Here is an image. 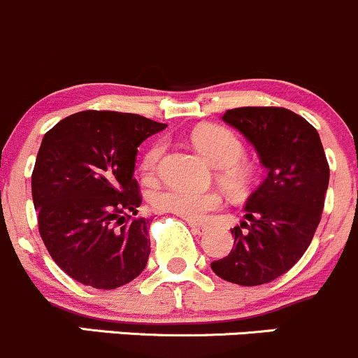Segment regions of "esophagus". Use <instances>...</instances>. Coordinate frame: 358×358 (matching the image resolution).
<instances>
[{"instance_id": "obj_1", "label": "esophagus", "mask_w": 358, "mask_h": 358, "mask_svg": "<svg viewBox=\"0 0 358 358\" xmlns=\"http://www.w3.org/2000/svg\"><path fill=\"white\" fill-rule=\"evenodd\" d=\"M189 227L191 231H193L194 234H205L206 231H210V226L208 224H200V222H189Z\"/></svg>"}]
</instances>
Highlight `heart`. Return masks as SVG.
Returning a JSON list of instances; mask_svg holds the SVG:
<instances>
[{
  "mask_svg": "<svg viewBox=\"0 0 358 358\" xmlns=\"http://www.w3.org/2000/svg\"><path fill=\"white\" fill-rule=\"evenodd\" d=\"M193 145L213 167H220L219 180L231 193H245L253 178V169L241 162L245 146L241 139L229 129L219 125H201L194 129ZM164 153V143H155L143 158V174L153 176L158 160ZM222 200L213 191H191L184 187H165L152 196V205L158 212L174 213L187 220L205 219L212 210L219 208Z\"/></svg>",
  "mask_w": 358,
  "mask_h": 358,
  "instance_id": "1",
  "label": "heart"
}]
</instances>
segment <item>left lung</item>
I'll return each mask as SVG.
<instances>
[{
  "label": "left lung",
  "mask_w": 358,
  "mask_h": 358,
  "mask_svg": "<svg viewBox=\"0 0 358 358\" xmlns=\"http://www.w3.org/2000/svg\"><path fill=\"white\" fill-rule=\"evenodd\" d=\"M222 120L255 148L267 176L250 194L234 246L210 264L224 281L259 286L288 272L310 245L324 208L329 165L319 132L278 106L227 110Z\"/></svg>",
  "instance_id": "obj_1"
}]
</instances>
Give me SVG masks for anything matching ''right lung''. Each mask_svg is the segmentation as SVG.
<instances>
[{
  "instance_id": "1",
  "label": "right lung",
  "mask_w": 358,
  "mask_h": 358,
  "mask_svg": "<svg viewBox=\"0 0 358 358\" xmlns=\"http://www.w3.org/2000/svg\"><path fill=\"white\" fill-rule=\"evenodd\" d=\"M165 124L136 113L86 112L44 134L32 172L39 234L76 281L115 289L138 278L150 257V219L134 179L138 146Z\"/></svg>"
}]
</instances>
